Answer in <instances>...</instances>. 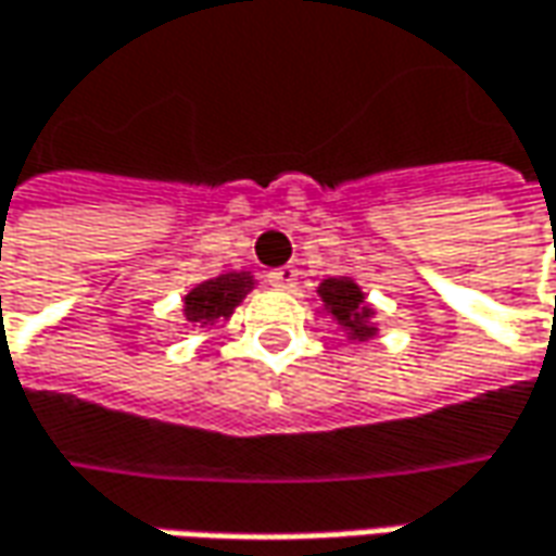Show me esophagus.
I'll list each match as a JSON object with an SVG mask.
<instances>
[{
	"instance_id": "34e87169",
	"label": "esophagus",
	"mask_w": 556,
	"mask_h": 556,
	"mask_svg": "<svg viewBox=\"0 0 556 556\" xmlns=\"http://www.w3.org/2000/svg\"><path fill=\"white\" fill-rule=\"evenodd\" d=\"M267 286L289 292V289H295L298 286V270L295 267H277V270H270V274H267Z\"/></svg>"
}]
</instances>
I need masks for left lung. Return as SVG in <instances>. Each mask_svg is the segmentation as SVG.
<instances>
[{
  "label": "left lung",
  "instance_id": "8db88e82",
  "mask_svg": "<svg viewBox=\"0 0 556 556\" xmlns=\"http://www.w3.org/2000/svg\"><path fill=\"white\" fill-rule=\"evenodd\" d=\"M316 295L323 298V311L332 314L338 326L354 341H369L378 332L372 326V307L366 304L363 289L351 277H329L319 282Z\"/></svg>",
  "mask_w": 556,
  "mask_h": 556
}]
</instances>
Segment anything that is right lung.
<instances>
[{
	"mask_svg": "<svg viewBox=\"0 0 556 556\" xmlns=\"http://www.w3.org/2000/svg\"><path fill=\"white\" fill-rule=\"evenodd\" d=\"M252 289H255V279L245 270L205 279L184 295V316H187V323H197V326H215L218 319H227L233 314Z\"/></svg>",
	"mask_w": 556,
	"mask_h": 556,
	"instance_id": "right-lung-1",
	"label": "right lung"
}]
</instances>
